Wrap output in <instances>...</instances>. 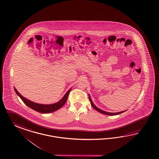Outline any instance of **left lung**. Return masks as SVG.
<instances>
[{"mask_svg":"<svg viewBox=\"0 0 159 159\" xmlns=\"http://www.w3.org/2000/svg\"><path fill=\"white\" fill-rule=\"evenodd\" d=\"M89 101H90V102H91V104L92 107L94 108L97 111L101 113H103V114L107 115H111V116L116 115H119V114H120V113H122L126 111H122V112H119L116 113L108 112L104 111H103V110H101V109H99V108L97 107L93 104V103L92 102V99H91V97H90V95H89Z\"/></svg>","mask_w":159,"mask_h":159,"instance_id":"left-lung-1","label":"left lung"}]
</instances>
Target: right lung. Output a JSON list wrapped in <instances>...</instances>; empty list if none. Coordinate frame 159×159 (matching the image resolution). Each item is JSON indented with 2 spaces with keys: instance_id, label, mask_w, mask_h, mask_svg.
I'll list each match as a JSON object with an SVG mask.
<instances>
[{
  "instance_id": "right-lung-1",
  "label": "right lung",
  "mask_w": 159,
  "mask_h": 159,
  "mask_svg": "<svg viewBox=\"0 0 159 159\" xmlns=\"http://www.w3.org/2000/svg\"><path fill=\"white\" fill-rule=\"evenodd\" d=\"M15 88V91L17 95L23 101V102L26 104L27 106H28L29 108H31L32 109L36 111L37 112L42 113H48L52 112L54 111H56L59 109L63 107V105L66 103L67 101L68 95L71 90V88L70 89L67 93L64 95V96L62 97L61 100H60L58 102L52 103V104H48V105H44V104H40L37 103L33 102L30 100L26 99V98L23 97L19 92L17 91V89Z\"/></svg>"
}]
</instances>
